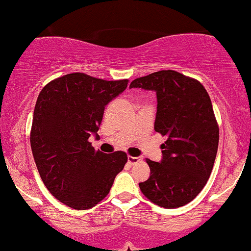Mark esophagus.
I'll return each instance as SVG.
<instances>
[{"mask_svg": "<svg viewBox=\"0 0 251 251\" xmlns=\"http://www.w3.org/2000/svg\"><path fill=\"white\" fill-rule=\"evenodd\" d=\"M141 158L140 157H136V156H128L127 157V162L131 164V166H134L138 162H140Z\"/></svg>", "mask_w": 251, "mask_h": 251, "instance_id": "34e87169", "label": "esophagus"}]
</instances>
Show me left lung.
Masks as SVG:
<instances>
[{
    "label": "left lung",
    "instance_id": "obj_1",
    "mask_svg": "<svg viewBox=\"0 0 251 251\" xmlns=\"http://www.w3.org/2000/svg\"><path fill=\"white\" fill-rule=\"evenodd\" d=\"M129 88L156 93L155 131L167 135L160 162L146 160L151 175L141 192L161 207L186 205L201 191L213 169L219 127L211 98L201 82L175 71L135 78Z\"/></svg>",
    "mask_w": 251,
    "mask_h": 251
}]
</instances>
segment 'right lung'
Here are the masks:
<instances>
[{
	"label": "right lung",
	"instance_id": "obj_1",
	"mask_svg": "<svg viewBox=\"0 0 251 251\" xmlns=\"http://www.w3.org/2000/svg\"><path fill=\"white\" fill-rule=\"evenodd\" d=\"M128 80L105 81L72 73L46 84L38 96L31 149L47 190L69 207L88 210L105 198L127 162L124 151H95L104 110Z\"/></svg>",
	"mask_w": 251,
	"mask_h": 251
}]
</instances>
